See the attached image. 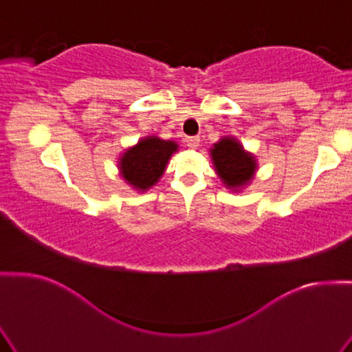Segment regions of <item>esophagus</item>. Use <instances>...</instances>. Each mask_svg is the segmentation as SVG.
I'll return each instance as SVG.
<instances>
[{"label":"esophagus","instance_id":"1","mask_svg":"<svg viewBox=\"0 0 352 352\" xmlns=\"http://www.w3.org/2000/svg\"><path fill=\"white\" fill-rule=\"evenodd\" d=\"M186 144L190 148H197L199 145V138L198 136H189L186 138Z\"/></svg>","mask_w":352,"mask_h":352}]
</instances>
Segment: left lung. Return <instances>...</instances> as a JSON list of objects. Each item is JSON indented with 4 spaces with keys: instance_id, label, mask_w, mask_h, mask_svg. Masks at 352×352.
<instances>
[{
    "instance_id": "1",
    "label": "left lung",
    "mask_w": 352,
    "mask_h": 352,
    "mask_svg": "<svg viewBox=\"0 0 352 352\" xmlns=\"http://www.w3.org/2000/svg\"><path fill=\"white\" fill-rule=\"evenodd\" d=\"M213 166L227 189L241 190L252 180L257 162L234 138H222L210 149Z\"/></svg>"
}]
</instances>
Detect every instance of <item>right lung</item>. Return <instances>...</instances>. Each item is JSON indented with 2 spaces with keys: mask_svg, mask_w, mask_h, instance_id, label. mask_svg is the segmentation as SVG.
I'll use <instances>...</instances> for the list:
<instances>
[{
  "mask_svg": "<svg viewBox=\"0 0 352 352\" xmlns=\"http://www.w3.org/2000/svg\"><path fill=\"white\" fill-rule=\"evenodd\" d=\"M177 149L178 145L172 140H162L157 136L144 138L122 154L119 172L133 189L144 192L159 182Z\"/></svg>",
  "mask_w": 352,
  "mask_h": 352,
  "instance_id": "1",
  "label": "right lung"
}]
</instances>
